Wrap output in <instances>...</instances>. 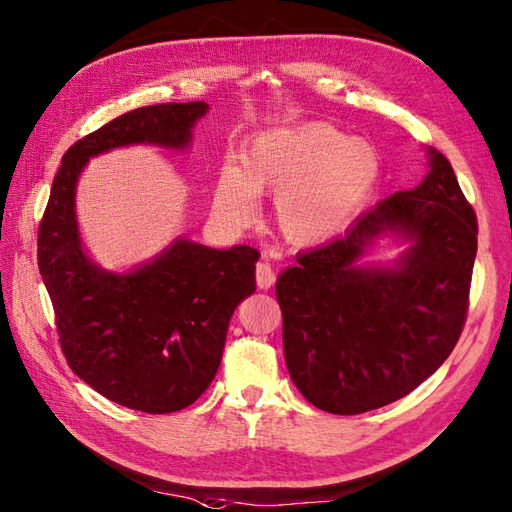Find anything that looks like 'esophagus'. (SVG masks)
Wrapping results in <instances>:
<instances>
[{
	"label": "esophagus",
	"mask_w": 512,
	"mask_h": 512,
	"mask_svg": "<svg viewBox=\"0 0 512 512\" xmlns=\"http://www.w3.org/2000/svg\"><path fill=\"white\" fill-rule=\"evenodd\" d=\"M273 282H276V271H273L271 265L265 263V260H260V263L256 265V284H258V289H271Z\"/></svg>",
	"instance_id": "1"
}]
</instances>
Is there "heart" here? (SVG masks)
I'll return each mask as SVG.
<instances>
[{"instance_id":"b5f03b06","label":"heart","mask_w":512,"mask_h":512,"mask_svg":"<svg viewBox=\"0 0 512 512\" xmlns=\"http://www.w3.org/2000/svg\"><path fill=\"white\" fill-rule=\"evenodd\" d=\"M380 176V156L330 123H302L260 134L243 165H230L215 182V213L245 226L256 195H276L273 221L284 241L315 245L345 228L365 206Z\"/></svg>"}]
</instances>
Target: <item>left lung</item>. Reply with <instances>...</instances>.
Returning <instances> with one entry per match:
<instances>
[{
	"label": "left lung",
	"instance_id": "8db88e82",
	"mask_svg": "<svg viewBox=\"0 0 512 512\" xmlns=\"http://www.w3.org/2000/svg\"><path fill=\"white\" fill-rule=\"evenodd\" d=\"M414 247L397 270H360L376 235ZM478 219L441 152L413 191L382 199L339 239L297 256L278 278L286 367L306 400L360 415L415 391L443 365L465 328Z\"/></svg>",
	"mask_w": 512,
	"mask_h": 512
}]
</instances>
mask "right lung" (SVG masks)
Segmentation results:
<instances>
[{
  "instance_id": "right-lung-1",
  "label": "right lung",
  "mask_w": 512,
  "mask_h": 512,
  "mask_svg": "<svg viewBox=\"0 0 512 512\" xmlns=\"http://www.w3.org/2000/svg\"><path fill=\"white\" fill-rule=\"evenodd\" d=\"M206 110V102L143 106L73 143L36 239L67 365L110 402L149 415L191 406L213 382L234 308L256 291L260 254L176 241L139 271L106 273L80 245L73 195L91 156L130 143L186 147Z\"/></svg>"
}]
</instances>
